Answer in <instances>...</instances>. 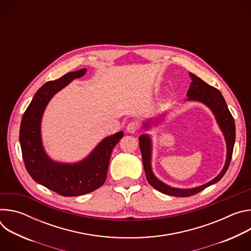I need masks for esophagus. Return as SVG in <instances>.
<instances>
[{
    "mask_svg": "<svg viewBox=\"0 0 251 251\" xmlns=\"http://www.w3.org/2000/svg\"><path fill=\"white\" fill-rule=\"evenodd\" d=\"M139 129V123L138 121H131L127 124L126 126V130L129 132V133H135L137 132Z\"/></svg>",
    "mask_w": 251,
    "mask_h": 251,
    "instance_id": "obj_1",
    "label": "esophagus"
}]
</instances>
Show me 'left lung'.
Masks as SVG:
<instances>
[{"label": "left lung", "mask_w": 251, "mask_h": 251, "mask_svg": "<svg viewBox=\"0 0 251 251\" xmlns=\"http://www.w3.org/2000/svg\"><path fill=\"white\" fill-rule=\"evenodd\" d=\"M190 76L192 78V83L190 85V88L188 90V100L191 101H200L203 104H205L208 108L212 111V113L216 116V119L218 121V124L220 125L225 138L226 142V161L225 164V167L223 171L219 174L218 176H216L211 180L210 182L194 188V189H176L173 187H170L155 176V175L152 172L151 168V155H152V141L149 135L147 134H143L139 137V146L142 154V161L143 165H144V170L146 174V177L148 183L155 188L157 191L169 195V196H174V197H191L193 195H196L205 188L216 184L219 182L221 178L225 176L226 173L231 157H232V152H233V147H234V142H235V124L233 117L231 113L228 110V107L226 103V100L222 93L213 86H210L209 84L205 83L203 80H201L200 77L196 76L195 75L190 73ZM145 128H149V124L145 123Z\"/></svg>", "instance_id": "obj_1"}]
</instances>
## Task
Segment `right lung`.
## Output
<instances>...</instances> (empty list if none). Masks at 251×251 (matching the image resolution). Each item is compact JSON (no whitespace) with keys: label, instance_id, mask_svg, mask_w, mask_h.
<instances>
[{"label":"right lung","instance_id":"right-lung-1","mask_svg":"<svg viewBox=\"0 0 251 251\" xmlns=\"http://www.w3.org/2000/svg\"><path fill=\"white\" fill-rule=\"evenodd\" d=\"M85 73L82 68L44 84L34 94L21 122L20 143L26 171L35 182L64 197L91 193L105 183L112 150L124 135L120 131L106 137L88 157L75 164L54 162L45 152L41 122L48 103L56 92Z\"/></svg>","mask_w":251,"mask_h":251}]
</instances>
